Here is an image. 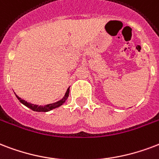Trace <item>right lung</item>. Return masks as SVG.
<instances>
[{
    "label": "right lung",
    "mask_w": 159,
    "mask_h": 159,
    "mask_svg": "<svg viewBox=\"0 0 159 159\" xmlns=\"http://www.w3.org/2000/svg\"><path fill=\"white\" fill-rule=\"evenodd\" d=\"M16 96V98H18V100L21 102L22 104H24L25 106H26L29 108H31V110H33V111H36V112H48V111H50L52 109H54L56 107H60L61 105H62V104L66 101V99L68 98L69 96V88L66 91V94H65V97H64L63 98L60 100V101L57 102L55 103H52V104H47V105H45V106H38V105H35V104H31L27 102H26L25 100H22V99L19 98L17 95Z\"/></svg>",
    "instance_id": "obj_1"
}]
</instances>
